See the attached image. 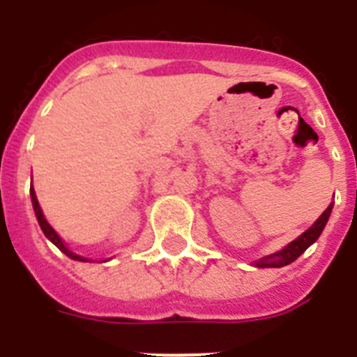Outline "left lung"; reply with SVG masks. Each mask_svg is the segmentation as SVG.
<instances>
[{"label": "left lung", "instance_id": "left-lung-1", "mask_svg": "<svg viewBox=\"0 0 357 357\" xmlns=\"http://www.w3.org/2000/svg\"><path fill=\"white\" fill-rule=\"evenodd\" d=\"M331 209H333V204H331V206L327 207L324 213H321V216L318 218L317 222L309 227L307 230H305L304 234L298 236L295 241L289 243L288 247H284L282 250L275 252V254H272V255H266V257H263L261 261H257V263H255V266H259V268H280V266H286V264L293 263L296 257H301V255L304 254L305 250H307L309 245H313V243L318 239V236L321 234V230H324L327 220H329Z\"/></svg>", "mask_w": 357, "mask_h": 357}]
</instances>
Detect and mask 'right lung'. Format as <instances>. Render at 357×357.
I'll list each match as a JSON object with an SVG mask.
<instances>
[{"instance_id":"add662e5","label":"right lung","mask_w":357,"mask_h":357,"mask_svg":"<svg viewBox=\"0 0 357 357\" xmlns=\"http://www.w3.org/2000/svg\"><path fill=\"white\" fill-rule=\"evenodd\" d=\"M30 197H31V204H33V211H36V216H37V220H39V225H40V229H43L44 236H46V238H48L50 241H52L53 245H55V247L59 248V250H62L66 255H68V257H71V259H75V261H87V259H85V257H80V255L73 254L71 250H68V248L64 247V243H62V239L59 238V234H56L55 230H53L52 227H50V223L46 222V218H44L43 211H40L39 202H37V197H36V191H33V188H30Z\"/></svg>"}]
</instances>
